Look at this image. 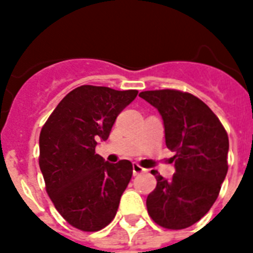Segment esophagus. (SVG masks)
<instances>
[{
	"label": "esophagus",
	"mask_w": 253,
	"mask_h": 253,
	"mask_svg": "<svg viewBox=\"0 0 253 253\" xmlns=\"http://www.w3.org/2000/svg\"><path fill=\"white\" fill-rule=\"evenodd\" d=\"M143 172H146V169L142 168L139 164H134V166H132V173H134V176H138V174H140V173Z\"/></svg>",
	"instance_id": "esophagus-1"
}]
</instances>
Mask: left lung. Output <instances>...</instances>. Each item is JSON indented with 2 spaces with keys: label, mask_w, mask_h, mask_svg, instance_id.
<instances>
[{
  "label": "left lung",
  "mask_w": 253,
  "mask_h": 253,
  "mask_svg": "<svg viewBox=\"0 0 253 253\" xmlns=\"http://www.w3.org/2000/svg\"><path fill=\"white\" fill-rule=\"evenodd\" d=\"M139 97L162 115L176 168L170 180L151 172L158 184L147 197V210L159 226L182 230L198 222L218 198L228 169L227 132L211 109L190 93L163 89Z\"/></svg>",
  "instance_id": "8db88e82"
}]
</instances>
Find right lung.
<instances>
[{"mask_svg": "<svg viewBox=\"0 0 253 253\" xmlns=\"http://www.w3.org/2000/svg\"><path fill=\"white\" fill-rule=\"evenodd\" d=\"M138 90L83 85L69 91L39 136V167L60 215L81 231H99L114 219L132 176V164H110L95 154L119 113Z\"/></svg>", "mask_w": 253, "mask_h": 253, "instance_id": "add662e5", "label": "right lung"}]
</instances>
